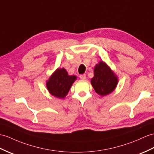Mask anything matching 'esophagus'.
Here are the masks:
<instances>
[{"instance_id": "34e87169", "label": "esophagus", "mask_w": 154, "mask_h": 154, "mask_svg": "<svg viewBox=\"0 0 154 154\" xmlns=\"http://www.w3.org/2000/svg\"><path fill=\"white\" fill-rule=\"evenodd\" d=\"M80 78L81 80H85L86 79V75L85 74H82L80 76Z\"/></svg>"}]
</instances>
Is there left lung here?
I'll return each instance as SVG.
<instances>
[{"mask_svg": "<svg viewBox=\"0 0 154 154\" xmlns=\"http://www.w3.org/2000/svg\"><path fill=\"white\" fill-rule=\"evenodd\" d=\"M94 76L91 84L97 93L105 96L114 91L118 84V78L105 62L99 61L94 67Z\"/></svg>", "mask_w": 154, "mask_h": 154, "instance_id": "8db88e82", "label": "left lung"}]
</instances>
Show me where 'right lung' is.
<instances>
[{
  "mask_svg": "<svg viewBox=\"0 0 154 154\" xmlns=\"http://www.w3.org/2000/svg\"><path fill=\"white\" fill-rule=\"evenodd\" d=\"M77 79L74 75H69L65 69H56L46 81L49 93L59 99H64L68 94L71 86Z\"/></svg>",
  "mask_w": 154,
  "mask_h": 154,
  "instance_id": "1",
  "label": "right lung"
}]
</instances>
